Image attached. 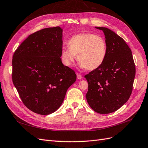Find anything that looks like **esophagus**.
<instances>
[{
	"mask_svg": "<svg viewBox=\"0 0 148 148\" xmlns=\"http://www.w3.org/2000/svg\"><path fill=\"white\" fill-rule=\"evenodd\" d=\"M77 77L78 79H81L82 78V75H81V74H79V73H77Z\"/></svg>",
	"mask_w": 148,
	"mask_h": 148,
	"instance_id": "1",
	"label": "esophagus"
}]
</instances>
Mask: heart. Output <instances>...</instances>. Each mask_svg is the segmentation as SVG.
Here are the masks:
<instances>
[{"label":"heart","instance_id":"obj_1","mask_svg":"<svg viewBox=\"0 0 148 148\" xmlns=\"http://www.w3.org/2000/svg\"><path fill=\"white\" fill-rule=\"evenodd\" d=\"M68 47H64L61 53L62 63L71 67L76 58L79 67L92 71L98 69L104 63L107 55L105 39L93 33H79L71 37L68 41Z\"/></svg>","mask_w":148,"mask_h":148}]
</instances>
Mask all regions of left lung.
<instances>
[{"mask_svg": "<svg viewBox=\"0 0 148 148\" xmlns=\"http://www.w3.org/2000/svg\"><path fill=\"white\" fill-rule=\"evenodd\" d=\"M107 55L103 64L85 75L88 87L87 101L93 111L109 114L117 111L129 99L135 76L132 50L122 37L104 27Z\"/></svg>", "mask_w": 148, "mask_h": 148, "instance_id": "8db88e82", "label": "left lung"}]
</instances>
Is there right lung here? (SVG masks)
Returning a JSON list of instances; mask_svg holds the SVG:
<instances>
[{"instance_id":"1","label":"right lung","mask_w":148,"mask_h":148,"mask_svg":"<svg viewBox=\"0 0 148 148\" xmlns=\"http://www.w3.org/2000/svg\"><path fill=\"white\" fill-rule=\"evenodd\" d=\"M62 48L63 29L48 27L28 36L13 56V83L24 104L40 115L55 112L76 80L62 63Z\"/></svg>"}]
</instances>
